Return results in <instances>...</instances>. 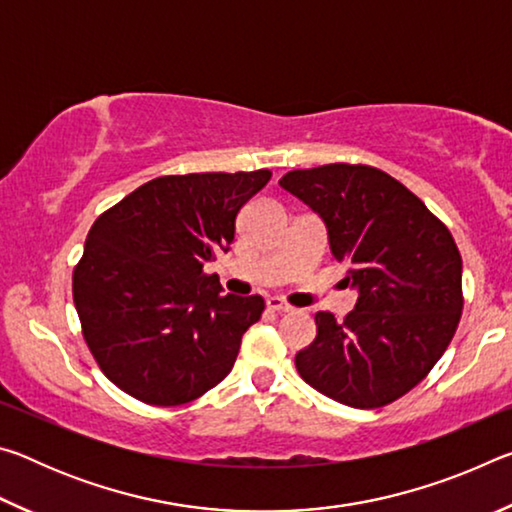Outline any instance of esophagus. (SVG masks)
<instances>
[{
  "label": "esophagus",
  "instance_id": "34e87169",
  "mask_svg": "<svg viewBox=\"0 0 512 512\" xmlns=\"http://www.w3.org/2000/svg\"><path fill=\"white\" fill-rule=\"evenodd\" d=\"M266 307L271 311H277V314H287V311H293V307L289 305V302H284L280 298H268L266 300Z\"/></svg>",
  "mask_w": 512,
  "mask_h": 512
}]
</instances>
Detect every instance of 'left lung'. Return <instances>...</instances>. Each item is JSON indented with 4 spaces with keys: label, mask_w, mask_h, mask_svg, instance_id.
<instances>
[{
    "label": "left lung",
    "mask_w": 512,
    "mask_h": 512,
    "mask_svg": "<svg viewBox=\"0 0 512 512\" xmlns=\"http://www.w3.org/2000/svg\"><path fill=\"white\" fill-rule=\"evenodd\" d=\"M280 187L325 221L343 284L359 291L343 320L318 311L316 339L296 354L311 388L379 409L418 386L452 343L463 311V259L447 225L400 180L368 164H323Z\"/></svg>",
    "instance_id": "obj_1"
}]
</instances>
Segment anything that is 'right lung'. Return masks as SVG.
I'll list each match as a JSON object with an SVG mask.
<instances>
[{"label": "right lung", "instance_id": "obj_1", "mask_svg": "<svg viewBox=\"0 0 512 512\" xmlns=\"http://www.w3.org/2000/svg\"><path fill=\"white\" fill-rule=\"evenodd\" d=\"M271 171L149 180L103 212L72 275L83 339L135 400L178 406L228 377L262 296H223L203 266L235 241L241 207Z\"/></svg>", "mask_w": 512, "mask_h": 512}]
</instances>
